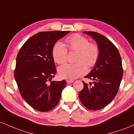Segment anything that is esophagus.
<instances>
[{
	"label": "esophagus",
	"instance_id": "1",
	"mask_svg": "<svg viewBox=\"0 0 134 134\" xmlns=\"http://www.w3.org/2000/svg\"><path fill=\"white\" fill-rule=\"evenodd\" d=\"M73 82H74V80H66V82L68 83H71Z\"/></svg>",
	"mask_w": 134,
	"mask_h": 134
}]
</instances>
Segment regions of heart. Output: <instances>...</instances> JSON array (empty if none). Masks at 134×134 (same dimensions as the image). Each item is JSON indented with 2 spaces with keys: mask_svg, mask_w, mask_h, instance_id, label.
Returning <instances> with one entry per match:
<instances>
[{
  "mask_svg": "<svg viewBox=\"0 0 134 134\" xmlns=\"http://www.w3.org/2000/svg\"><path fill=\"white\" fill-rule=\"evenodd\" d=\"M66 43L69 50L78 52L77 63H66L58 68V72L63 79H75L87 73L86 64L89 67L95 65L99 55V50L96 44L90 43L88 39L80 35L69 37ZM52 54L55 63L63 64L67 58L66 47L61 42H56L52 47Z\"/></svg>",
  "mask_w": 134,
  "mask_h": 134,
  "instance_id": "heart-1",
  "label": "heart"
}]
</instances>
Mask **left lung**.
I'll return each instance as SVG.
<instances>
[{
	"mask_svg": "<svg viewBox=\"0 0 134 134\" xmlns=\"http://www.w3.org/2000/svg\"><path fill=\"white\" fill-rule=\"evenodd\" d=\"M83 33L96 42L99 55L94 68L85 76L92 80L94 84L83 82L79 97L85 107L98 110L107 106L116 95L124 73L122 63L119 51L109 39L94 31Z\"/></svg>",
	"mask_w": 134,
	"mask_h": 134,
	"instance_id": "obj_1",
	"label": "left lung"
}]
</instances>
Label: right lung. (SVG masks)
<instances>
[{
    "label": "right lung",
    "instance_id": "right-lung-1",
    "mask_svg": "<svg viewBox=\"0 0 134 134\" xmlns=\"http://www.w3.org/2000/svg\"><path fill=\"white\" fill-rule=\"evenodd\" d=\"M69 31H42L26 40L16 58L14 78L19 92L30 106L41 112L59 103L66 81H52L56 69L52 54L54 43Z\"/></svg>",
    "mask_w": 134,
    "mask_h": 134
}]
</instances>
